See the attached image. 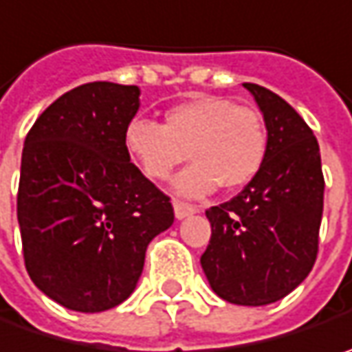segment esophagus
I'll use <instances>...</instances> for the list:
<instances>
[{
	"mask_svg": "<svg viewBox=\"0 0 352 352\" xmlns=\"http://www.w3.org/2000/svg\"><path fill=\"white\" fill-rule=\"evenodd\" d=\"M173 208H175V217L181 221L189 214H195L199 212V208L195 205H189V203H183V201H173Z\"/></svg>",
	"mask_w": 352,
	"mask_h": 352,
	"instance_id": "esophagus-1",
	"label": "esophagus"
}]
</instances>
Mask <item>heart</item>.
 <instances>
[{"mask_svg":"<svg viewBox=\"0 0 352 352\" xmlns=\"http://www.w3.org/2000/svg\"><path fill=\"white\" fill-rule=\"evenodd\" d=\"M122 144L149 181H165L187 151L192 165L173 187L179 195L201 197L219 185L236 191L254 181L266 161L267 130L258 108L201 94L167 108L161 126L131 120Z\"/></svg>","mask_w":352,"mask_h":352,"instance_id":"heart-1","label":"heart"}]
</instances>
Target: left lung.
<instances>
[{
  "label": "left lung",
  "mask_w": 352,
  "mask_h": 352,
  "mask_svg": "<svg viewBox=\"0 0 352 352\" xmlns=\"http://www.w3.org/2000/svg\"><path fill=\"white\" fill-rule=\"evenodd\" d=\"M264 116V167L228 203L210 206L201 266L212 292L236 305H267L307 278L317 258L325 181L319 144L303 118L264 86L244 82Z\"/></svg>",
  "instance_id": "obj_1"
}]
</instances>
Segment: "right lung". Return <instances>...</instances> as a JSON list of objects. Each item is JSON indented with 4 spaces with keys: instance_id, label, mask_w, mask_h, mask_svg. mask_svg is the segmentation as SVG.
<instances>
[{
    "instance_id": "1",
    "label": "right lung",
    "mask_w": 352,
    "mask_h": 352,
    "mask_svg": "<svg viewBox=\"0 0 352 352\" xmlns=\"http://www.w3.org/2000/svg\"><path fill=\"white\" fill-rule=\"evenodd\" d=\"M138 86L88 82L56 98L25 138L17 221L33 283L63 307L130 298L147 244L173 224L169 197L126 155Z\"/></svg>"
}]
</instances>
